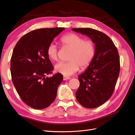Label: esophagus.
Returning <instances> with one entry per match:
<instances>
[{
	"label": "esophagus",
	"mask_w": 135,
	"mask_h": 135,
	"mask_svg": "<svg viewBox=\"0 0 135 135\" xmlns=\"http://www.w3.org/2000/svg\"><path fill=\"white\" fill-rule=\"evenodd\" d=\"M70 78V77H68V76H64L63 77V79L64 81H66V80H68V79H69Z\"/></svg>",
	"instance_id": "esophagus-1"
}]
</instances>
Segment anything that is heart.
I'll use <instances>...</instances> for the list:
<instances>
[{"mask_svg":"<svg viewBox=\"0 0 135 135\" xmlns=\"http://www.w3.org/2000/svg\"><path fill=\"white\" fill-rule=\"evenodd\" d=\"M61 42L65 46L72 49L68 62H60L55 66V71L64 76L73 75L79 69L88 67L91 62L95 53V46L93 41L87 40L82 36L69 33L61 38ZM46 53L49 59L56 61L58 59L57 49L54 44H50L47 48Z\"/></svg>","mask_w":135,"mask_h":135,"instance_id":"obj_1","label":"heart"}]
</instances>
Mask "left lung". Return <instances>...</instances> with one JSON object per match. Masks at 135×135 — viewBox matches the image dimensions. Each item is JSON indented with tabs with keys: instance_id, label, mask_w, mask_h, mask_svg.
<instances>
[{
	"instance_id": "8db88e82",
	"label": "left lung",
	"mask_w": 135,
	"mask_h": 135,
	"mask_svg": "<svg viewBox=\"0 0 135 135\" xmlns=\"http://www.w3.org/2000/svg\"><path fill=\"white\" fill-rule=\"evenodd\" d=\"M71 30L88 36L95 46L92 62L78 76L80 85L75 95L82 106L96 108L104 103L114 91L120 72L118 51L111 38L102 32L87 28Z\"/></svg>"
}]
</instances>
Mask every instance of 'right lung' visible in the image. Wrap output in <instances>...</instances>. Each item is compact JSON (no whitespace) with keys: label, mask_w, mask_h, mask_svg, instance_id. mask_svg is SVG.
<instances>
[{"label":"right lung","mask_w":135,"mask_h":135,"mask_svg":"<svg viewBox=\"0 0 135 135\" xmlns=\"http://www.w3.org/2000/svg\"><path fill=\"white\" fill-rule=\"evenodd\" d=\"M64 28H43L23 36L15 46L11 59V73L14 86L21 99L37 110L49 107L55 99L63 75L51 77L53 66L47 48Z\"/></svg>","instance_id":"right-lung-1"}]
</instances>
